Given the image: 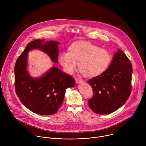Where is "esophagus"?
<instances>
[{
    "label": "esophagus",
    "instance_id": "obj_1",
    "mask_svg": "<svg viewBox=\"0 0 146 146\" xmlns=\"http://www.w3.org/2000/svg\"><path fill=\"white\" fill-rule=\"evenodd\" d=\"M76 82L77 84H80V83H82L83 82V80L82 79H80V78H76Z\"/></svg>",
    "mask_w": 146,
    "mask_h": 146
}]
</instances>
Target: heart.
Here are the masks:
<instances>
[{
	"instance_id": "obj_1",
	"label": "heart",
	"mask_w": 146,
	"mask_h": 146,
	"mask_svg": "<svg viewBox=\"0 0 146 146\" xmlns=\"http://www.w3.org/2000/svg\"><path fill=\"white\" fill-rule=\"evenodd\" d=\"M111 61V55L105 49L84 42L73 45L69 52H63L59 62L64 71L72 74L79 63V68L85 77H94L105 72Z\"/></svg>"
}]
</instances>
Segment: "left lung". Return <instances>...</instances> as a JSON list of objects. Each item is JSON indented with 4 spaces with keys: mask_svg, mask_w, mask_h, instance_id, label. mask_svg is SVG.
<instances>
[{
    "mask_svg": "<svg viewBox=\"0 0 146 146\" xmlns=\"http://www.w3.org/2000/svg\"><path fill=\"white\" fill-rule=\"evenodd\" d=\"M132 66L124 52L118 50L108 69L90 79L93 98L90 108L99 114H107L118 109L128 99L131 92Z\"/></svg>",
    "mask_w": 146,
    "mask_h": 146,
    "instance_id": "1",
    "label": "left lung"
}]
</instances>
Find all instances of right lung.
Instances as JSON below:
<instances>
[{"instance_id":"right-lung-1","label":"right lung","mask_w":146,"mask_h":146,"mask_svg":"<svg viewBox=\"0 0 146 146\" xmlns=\"http://www.w3.org/2000/svg\"><path fill=\"white\" fill-rule=\"evenodd\" d=\"M58 41L35 40L28 44L17 59L14 68L15 88L23 105L40 115L56 113L63 103L66 90L74 86L70 76L52 67L42 76L33 78L27 70L28 52L38 49L47 54L54 63L58 64Z\"/></svg>"}]
</instances>
